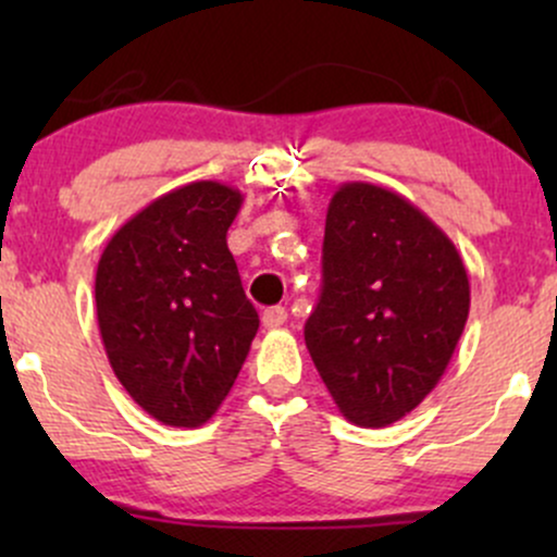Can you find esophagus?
Returning a JSON list of instances; mask_svg holds the SVG:
<instances>
[{"label": "esophagus", "mask_w": 557, "mask_h": 557, "mask_svg": "<svg viewBox=\"0 0 557 557\" xmlns=\"http://www.w3.org/2000/svg\"><path fill=\"white\" fill-rule=\"evenodd\" d=\"M287 322V311L283 309V306H270V309L261 314V324H264L267 330H277L283 327V324Z\"/></svg>", "instance_id": "esophagus-1"}]
</instances>
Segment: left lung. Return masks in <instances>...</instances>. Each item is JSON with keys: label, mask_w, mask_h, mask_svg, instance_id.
<instances>
[{"label": "left lung", "mask_w": 557, "mask_h": 557, "mask_svg": "<svg viewBox=\"0 0 557 557\" xmlns=\"http://www.w3.org/2000/svg\"><path fill=\"white\" fill-rule=\"evenodd\" d=\"M469 304L461 253L421 209L372 183L335 190L304 337L345 419L387 426L411 413L456 354Z\"/></svg>", "instance_id": "left-lung-1"}]
</instances>
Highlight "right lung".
Here are the masks:
<instances>
[{"label":"right lung","instance_id":"right-lung-1","mask_svg":"<svg viewBox=\"0 0 557 557\" xmlns=\"http://www.w3.org/2000/svg\"><path fill=\"white\" fill-rule=\"evenodd\" d=\"M240 190L188 183L133 214L96 267V319L120 385L168 426H201L238 376L259 314L227 227Z\"/></svg>","mask_w":557,"mask_h":557}]
</instances>
